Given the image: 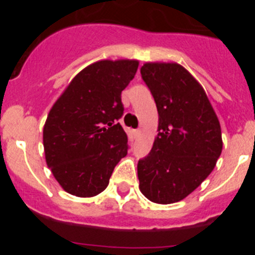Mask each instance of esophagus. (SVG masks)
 I'll return each instance as SVG.
<instances>
[{
    "instance_id": "esophagus-1",
    "label": "esophagus",
    "mask_w": 255,
    "mask_h": 255,
    "mask_svg": "<svg viewBox=\"0 0 255 255\" xmlns=\"http://www.w3.org/2000/svg\"><path fill=\"white\" fill-rule=\"evenodd\" d=\"M134 135H135V136H136V138H139V136H140V135H141V130L140 129H136L134 131Z\"/></svg>"
}]
</instances>
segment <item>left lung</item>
I'll return each mask as SVG.
<instances>
[{
  "label": "left lung",
  "instance_id": "1",
  "mask_svg": "<svg viewBox=\"0 0 255 255\" xmlns=\"http://www.w3.org/2000/svg\"><path fill=\"white\" fill-rule=\"evenodd\" d=\"M140 74L157 106L158 135L138 162L139 189L154 203H175L215 168L222 152L220 121L202 85L181 65L148 62Z\"/></svg>",
  "mask_w": 255,
  "mask_h": 255
}]
</instances>
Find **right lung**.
<instances>
[{
  "mask_svg": "<svg viewBox=\"0 0 255 255\" xmlns=\"http://www.w3.org/2000/svg\"><path fill=\"white\" fill-rule=\"evenodd\" d=\"M135 60L98 61L82 70L49 111L43 129L47 166L69 194L88 198L107 188L128 154L121 92L134 79Z\"/></svg>",
  "mask_w": 255,
  "mask_h": 255,
  "instance_id": "add662e5",
  "label": "right lung"
}]
</instances>
